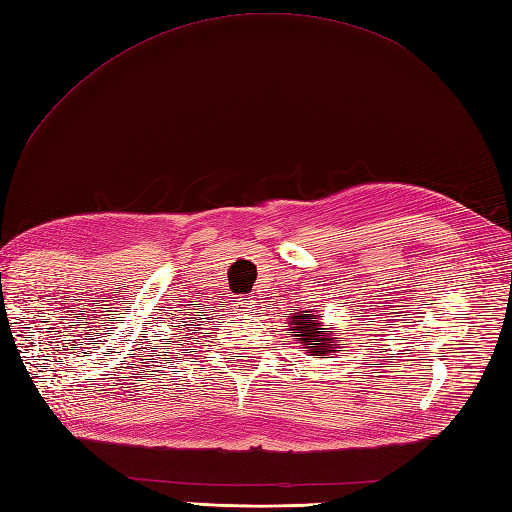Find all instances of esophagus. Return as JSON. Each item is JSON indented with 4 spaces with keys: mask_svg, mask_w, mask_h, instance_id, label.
<instances>
[{
    "mask_svg": "<svg viewBox=\"0 0 512 512\" xmlns=\"http://www.w3.org/2000/svg\"><path fill=\"white\" fill-rule=\"evenodd\" d=\"M232 306H234V311H238V313H252L258 304H256L254 298H247V295H245V298H236Z\"/></svg>",
    "mask_w": 512,
    "mask_h": 512,
    "instance_id": "1",
    "label": "esophagus"
}]
</instances>
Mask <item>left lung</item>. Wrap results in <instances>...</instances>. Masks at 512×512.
<instances>
[{"label":"left lung","mask_w":512,"mask_h":512,"mask_svg":"<svg viewBox=\"0 0 512 512\" xmlns=\"http://www.w3.org/2000/svg\"><path fill=\"white\" fill-rule=\"evenodd\" d=\"M291 331H295V339H298L300 344H304L306 348H311L315 355H326L328 350L335 348L337 339L331 331H326V328H320V322H317V317L311 315V311H302V315H293L291 317Z\"/></svg>","instance_id":"left-lung-1"}]
</instances>
